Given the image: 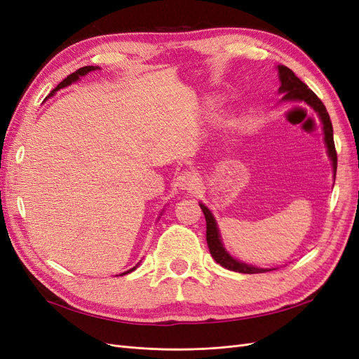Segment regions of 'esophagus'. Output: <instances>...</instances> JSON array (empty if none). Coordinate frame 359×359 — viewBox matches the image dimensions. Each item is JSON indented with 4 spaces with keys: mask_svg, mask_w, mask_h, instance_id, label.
I'll return each instance as SVG.
<instances>
[{
    "mask_svg": "<svg viewBox=\"0 0 359 359\" xmlns=\"http://www.w3.org/2000/svg\"><path fill=\"white\" fill-rule=\"evenodd\" d=\"M198 175L194 172H184L177 178V186L180 190H186V191H193L198 186Z\"/></svg>",
    "mask_w": 359,
    "mask_h": 359,
    "instance_id": "34e87169",
    "label": "esophagus"
}]
</instances>
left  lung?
<instances>
[{
	"label": "left lung",
	"instance_id": "left-lung-1",
	"mask_svg": "<svg viewBox=\"0 0 359 359\" xmlns=\"http://www.w3.org/2000/svg\"><path fill=\"white\" fill-rule=\"evenodd\" d=\"M278 72V79H280V88L278 93L283 94L281 97V102H302L307 106H310L311 109L318 114L320 123H322V130H323V140L325 145H327V153L328 157L331 158L332 163V170H334V177L337 172V153H335V147H334V135H332V124L330 115L327 112V107L323 106L319 97L314 94L309 86L304 83L301 79H298L295 73H293L290 69L286 66H277ZM201 210L203 211L205 220H206V243H208L210 247V253L214 257L217 264H220L226 269L235 271V273H243V274H260V273H266V271H273L276 268H259L255 265H248L245 262H241V260L235 259L231 256V253L224 248V244L222 243V235L219 231V226H217V222L214 219V215L208 206L199 202Z\"/></svg>",
	"mask_w": 359,
	"mask_h": 359
}]
</instances>
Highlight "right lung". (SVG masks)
Segmentation results:
<instances>
[{"mask_svg":"<svg viewBox=\"0 0 359 359\" xmlns=\"http://www.w3.org/2000/svg\"><path fill=\"white\" fill-rule=\"evenodd\" d=\"M95 70H100V67H97V66H85V67H82V69H79V70H76L74 73H72V74H69L66 79H64L62 82H60V85L57 86L55 90H52L50 91V94L46 97V99H49V97H52L53 94H55L58 90H61V88H66V86H69V85H72V83H74V82H78L81 78H83V76H86L88 73H91V72H95ZM45 99V100H46ZM161 215V214H160ZM140 264V262H139ZM139 264L136 265V266H133L132 269H128V271H126V273H123L121 276H126V274H128V273H132V271H135L137 266H139Z\"/></svg>","mask_w":359,"mask_h":359,"instance_id":"add662e5","label":"right lung"}]
</instances>
